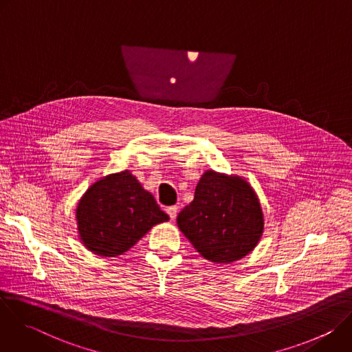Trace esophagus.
<instances>
[{"label":"esophagus","instance_id":"34e87169","mask_svg":"<svg viewBox=\"0 0 352 352\" xmlns=\"http://www.w3.org/2000/svg\"><path fill=\"white\" fill-rule=\"evenodd\" d=\"M177 213H178V206H170L167 208V214L170 216L171 220H174L177 217Z\"/></svg>","mask_w":352,"mask_h":352}]
</instances>
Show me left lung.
Wrapping results in <instances>:
<instances>
[{"label": "left lung", "mask_w": 352, "mask_h": 352, "mask_svg": "<svg viewBox=\"0 0 352 352\" xmlns=\"http://www.w3.org/2000/svg\"><path fill=\"white\" fill-rule=\"evenodd\" d=\"M177 224L193 248L213 263H231L254 250L263 232L255 190L239 177L206 171Z\"/></svg>", "instance_id": "obj_1"}]
</instances>
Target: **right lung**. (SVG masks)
Masks as SVG:
<instances>
[{"mask_svg":"<svg viewBox=\"0 0 352 352\" xmlns=\"http://www.w3.org/2000/svg\"><path fill=\"white\" fill-rule=\"evenodd\" d=\"M79 236L98 256H118L132 248L155 224L168 216L153 195L122 171L93 184L76 209Z\"/></svg>","mask_w":352,"mask_h":352,"instance_id":"add662e5","label":"right lung"}]
</instances>
